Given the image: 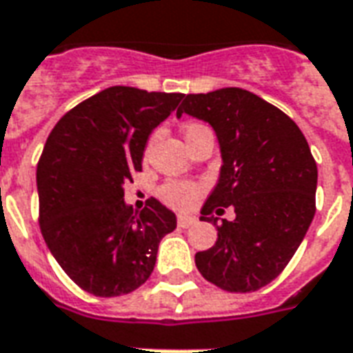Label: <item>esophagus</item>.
Returning a JSON list of instances; mask_svg holds the SVG:
<instances>
[{"label": "esophagus", "instance_id": "1", "mask_svg": "<svg viewBox=\"0 0 353 353\" xmlns=\"http://www.w3.org/2000/svg\"><path fill=\"white\" fill-rule=\"evenodd\" d=\"M176 221H179V227H182V229H188V227H192V225L195 223L197 219H195L193 216H179V219H176Z\"/></svg>", "mask_w": 353, "mask_h": 353}]
</instances>
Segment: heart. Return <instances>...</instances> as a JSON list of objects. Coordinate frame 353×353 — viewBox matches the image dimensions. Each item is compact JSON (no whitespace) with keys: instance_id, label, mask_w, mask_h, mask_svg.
Returning <instances> with one entry per match:
<instances>
[{"instance_id":"heart-1","label":"heart","mask_w":353,"mask_h":353,"mask_svg":"<svg viewBox=\"0 0 353 353\" xmlns=\"http://www.w3.org/2000/svg\"><path fill=\"white\" fill-rule=\"evenodd\" d=\"M206 128L203 124L193 123L186 128V137L195 134L197 130ZM201 193V186L199 184H193V182H167L163 184L160 190L161 199L165 201L167 205L174 206V208H180V210H186L195 203V199L199 197Z\"/></svg>"}]
</instances>
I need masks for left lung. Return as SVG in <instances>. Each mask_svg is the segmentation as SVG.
<instances>
[{"instance_id":"1","label":"left lung","mask_w":353,"mask_h":353,"mask_svg":"<svg viewBox=\"0 0 353 353\" xmlns=\"http://www.w3.org/2000/svg\"><path fill=\"white\" fill-rule=\"evenodd\" d=\"M182 113L210 124L223 161L201 219L216 225L211 214L229 205L237 214L217 225L216 243L199 251L195 266L227 292H255L285 270L316 212L309 143L279 108L238 87L188 94Z\"/></svg>"}]
</instances>
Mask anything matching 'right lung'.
Listing matches in <instances>:
<instances>
[{"label":"right lung","instance_id":"right-lung-1","mask_svg":"<svg viewBox=\"0 0 353 353\" xmlns=\"http://www.w3.org/2000/svg\"><path fill=\"white\" fill-rule=\"evenodd\" d=\"M184 98L115 85L61 117L37 165L39 223L48 249L85 292L113 298L150 277L176 216L150 197L141 212L124 184L141 171L148 136Z\"/></svg>","mask_w":353,"mask_h":353}]
</instances>
